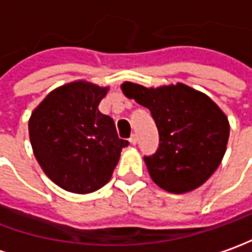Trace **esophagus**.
Returning a JSON list of instances; mask_svg holds the SVG:
<instances>
[{"label": "esophagus", "mask_w": 252, "mask_h": 252, "mask_svg": "<svg viewBox=\"0 0 252 252\" xmlns=\"http://www.w3.org/2000/svg\"><path fill=\"white\" fill-rule=\"evenodd\" d=\"M129 141L133 146H136V144H137V136H136V134H131V137L129 138Z\"/></svg>", "instance_id": "esophagus-1"}]
</instances>
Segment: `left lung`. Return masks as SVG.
Returning <instances> with one entry per match:
<instances>
[{"label":"left lung","mask_w":252,"mask_h":252,"mask_svg":"<svg viewBox=\"0 0 252 252\" xmlns=\"http://www.w3.org/2000/svg\"><path fill=\"white\" fill-rule=\"evenodd\" d=\"M122 91L150 109L158 127V150L144 157L154 182L175 194L205 183L219 166L229 140V121L220 108L182 83L147 89L126 82Z\"/></svg>","instance_id":"obj_1"}]
</instances>
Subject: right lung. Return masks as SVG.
Segmentation results:
<instances>
[{"instance_id": "add662e5", "label": "right lung", "mask_w": 252, "mask_h": 252, "mask_svg": "<svg viewBox=\"0 0 252 252\" xmlns=\"http://www.w3.org/2000/svg\"><path fill=\"white\" fill-rule=\"evenodd\" d=\"M108 87L86 82L65 84L50 93L29 121L35 159L55 185L87 194L105 186L123 147L114 119L99 112Z\"/></svg>"}]
</instances>
